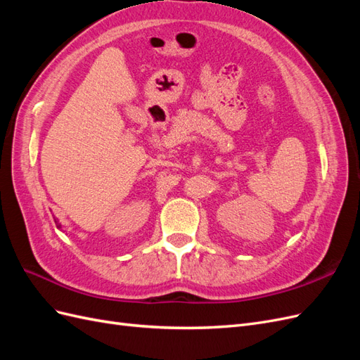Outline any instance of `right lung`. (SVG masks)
I'll use <instances>...</instances> for the list:
<instances>
[{"label":"right lung","mask_w":360,"mask_h":360,"mask_svg":"<svg viewBox=\"0 0 360 360\" xmlns=\"http://www.w3.org/2000/svg\"><path fill=\"white\" fill-rule=\"evenodd\" d=\"M56 219V217H53ZM56 224H57V228H61V224H58V219H56Z\"/></svg>","instance_id":"add662e5"}]
</instances>
